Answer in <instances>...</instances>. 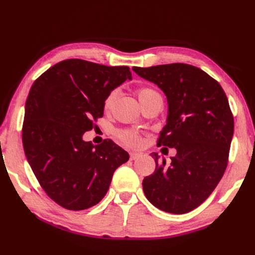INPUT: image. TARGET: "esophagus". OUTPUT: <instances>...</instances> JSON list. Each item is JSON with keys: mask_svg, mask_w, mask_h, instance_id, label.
I'll list each match as a JSON object with an SVG mask.
<instances>
[{"mask_svg": "<svg viewBox=\"0 0 255 255\" xmlns=\"http://www.w3.org/2000/svg\"><path fill=\"white\" fill-rule=\"evenodd\" d=\"M140 153H138V152H131L130 153V160H136V159H138V158H140Z\"/></svg>", "mask_w": 255, "mask_h": 255, "instance_id": "34e87169", "label": "esophagus"}]
</instances>
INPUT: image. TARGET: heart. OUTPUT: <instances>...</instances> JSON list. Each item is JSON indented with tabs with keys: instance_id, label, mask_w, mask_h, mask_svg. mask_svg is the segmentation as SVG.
Masks as SVG:
<instances>
[{
	"instance_id": "1",
	"label": "heart",
	"mask_w": 255,
	"mask_h": 255,
	"mask_svg": "<svg viewBox=\"0 0 255 255\" xmlns=\"http://www.w3.org/2000/svg\"><path fill=\"white\" fill-rule=\"evenodd\" d=\"M136 94L143 107L152 102H156V101L162 102L161 94L158 91L150 88V86H139V88L136 89ZM116 96H117L116 91H111L110 93L105 96L104 102H103V107H104L105 112H110L112 110L114 103H115ZM118 138L124 144H126L128 147H131V148H138L141 145V142H142L140 134L134 130H130V129H124V130L119 131Z\"/></svg>"
}]
</instances>
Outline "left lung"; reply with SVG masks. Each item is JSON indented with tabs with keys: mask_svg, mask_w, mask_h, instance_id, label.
Here are the masks:
<instances>
[{
	"mask_svg": "<svg viewBox=\"0 0 255 255\" xmlns=\"http://www.w3.org/2000/svg\"><path fill=\"white\" fill-rule=\"evenodd\" d=\"M132 70L156 84L169 103L159 145L175 148L171 164L152 153L153 174L142 187L149 202L170 214H186L213 193L228 164L235 122L221 85L203 70L186 63Z\"/></svg>",
	"mask_w": 255,
	"mask_h": 255,
	"instance_id": "obj_1",
	"label": "left lung"
}]
</instances>
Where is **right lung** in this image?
I'll use <instances>...</instances> for the list:
<instances>
[{"instance_id": "1", "label": "right lung", "mask_w": 255, "mask_h": 255, "mask_svg": "<svg viewBox=\"0 0 255 255\" xmlns=\"http://www.w3.org/2000/svg\"><path fill=\"white\" fill-rule=\"evenodd\" d=\"M128 79V67L68 59L31 85L21 129L24 151L40 186L61 207L83 210L100 203L114 172L129 160L111 139L97 145L82 139L103 117L105 96Z\"/></svg>"}]
</instances>
